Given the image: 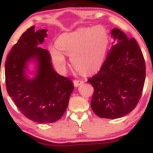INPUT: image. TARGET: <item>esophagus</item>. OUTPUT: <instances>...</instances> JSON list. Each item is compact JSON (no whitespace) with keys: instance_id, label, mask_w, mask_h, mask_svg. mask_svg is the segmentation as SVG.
Listing matches in <instances>:
<instances>
[{"instance_id":"34e87169","label":"esophagus","mask_w":153,"mask_h":153,"mask_svg":"<svg viewBox=\"0 0 153 153\" xmlns=\"http://www.w3.org/2000/svg\"><path fill=\"white\" fill-rule=\"evenodd\" d=\"M73 83H74V85L75 87H78L80 85H81L82 83H83V81H82V80H75L73 81Z\"/></svg>"}]
</instances>
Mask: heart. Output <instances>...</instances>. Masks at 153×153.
<instances>
[{
  "instance_id": "1",
  "label": "heart",
  "mask_w": 153,
  "mask_h": 153,
  "mask_svg": "<svg viewBox=\"0 0 153 153\" xmlns=\"http://www.w3.org/2000/svg\"><path fill=\"white\" fill-rule=\"evenodd\" d=\"M110 44L108 31L102 26L80 28L59 36L56 47L49 50L52 61L60 71H65L67 60L71 57L75 69L83 74H92L104 62Z\"/></svg>"
}]
</instances>
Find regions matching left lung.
Segmentation results:
<instances>
[{"label":"left lung","mask_w":153,"mask_h":153,"mask_svg":"<svg viewBox=\"0 0 153 153\" xmlns=\"http://www.w3.org/2000/svg\"><path fill=\"white\" fill-rule=\"evenodd\" d=\"M114 42L99 73L88 79L94 88L92 110L98 117L117 119L137 104L145 80V62L134 38L129 39L120 29L111 31Z\"/></svg>","instance_id":"8db88e82"}]
</instances>
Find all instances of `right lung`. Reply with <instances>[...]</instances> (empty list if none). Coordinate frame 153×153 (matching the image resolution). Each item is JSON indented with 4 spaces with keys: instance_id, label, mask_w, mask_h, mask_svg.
Here are the masks:
<instances>
[{
    "instance_id": "1",
    "label": "right lung",
    "mask_w": 153,
    "mask_h": 153,
    "mask_svg": "<svg viewBox=\"0 0 153 153\" xmlns=\"http://www.w3.org/2000/svg\"><path fill=\"white\" fill-rule=\"evenodd\" d=\"M47 31H35L34 26L27 29L12 47L5 64L9 96L26 117L43 124L62 117L74 89L69 78L54 71L48 51L39 47ZM31 62H35V71L30 78L27 68Z\"/></svg>"
}]
</instances>
